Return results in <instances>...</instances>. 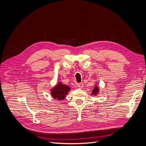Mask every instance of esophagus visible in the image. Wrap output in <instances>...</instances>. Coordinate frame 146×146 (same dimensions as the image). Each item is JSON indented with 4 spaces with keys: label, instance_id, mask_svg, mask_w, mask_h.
<instances>
[{
    "label": "esophagus",
    "instance_id": "obj_1",
    "mask_svg": "<svg viewBox=\"0 0 146 146\" xmlns=\"http://www.w3.org/2000/svg\"><path fill=\"white\" fill-rule=\"evenodd\" d=\"M75 84H76L77 87H78V88H80V89H82L83 87V86H84V84H83V83H77Z\"/></svg>",
    "mask_w": 146,
    "mask_h": 146
}]
</instances>
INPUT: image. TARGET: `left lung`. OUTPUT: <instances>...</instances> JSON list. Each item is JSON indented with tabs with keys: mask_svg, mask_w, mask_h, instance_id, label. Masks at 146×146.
Returning a JSON list of instances; mask_svg holds the SVG:
<instances>
[{
	"mask_svg": "<svg viewBox=\"0 0 146 146\" xmlns=\"http://www.w3.org/2000/svg\"><path fill=\"white\" fill-rule=\"evenodd\" d=\"M99 90H100V89H99V87L97 86H95L94 89H93V90L92 92V94L93 95H96L99 93Z\"/></svg>",
	"mask_w": 146,
	"mask_h": 146,
	"instance_id": "8db88e82",
	"label": "left lung"
}]
</instances>
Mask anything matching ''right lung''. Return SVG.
Returning <instances> with one entry per match:
<instances>
[{
	"mask_svg": "<svg viewBox=\"0 0 146 146\" xmlns=\"http://www.w3.org/2000/svg\"><path fill=\"white\" fill-rule=\"evenodd\" d=\"M70 87L68 86L62 84L61 82L58 83L53 89L51 90V96L55 100H63L65 98L67 93L70 90Z\"/></svg>",
	"mask_w": 146,
	"mask_h": 146,
	"instance_id": "add662e5",
	"label": "right lung"
}]
</instances>
